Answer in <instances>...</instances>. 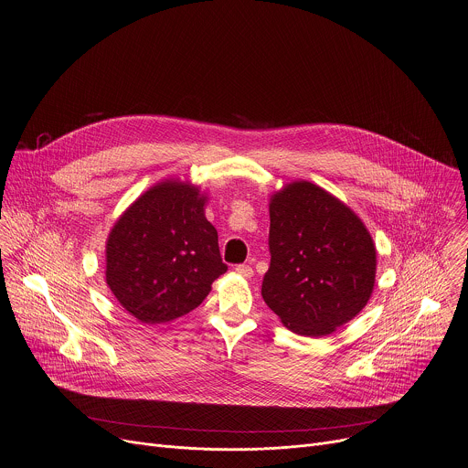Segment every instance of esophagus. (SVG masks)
Instances as JSON below:
<instances>
[{"label":"esophagus","instance_id":"esophagus-1","mask_svg":"<svg viewBox=\"0 0 468 468\" xmlns=\"http://www.w3.org/2000/svg\"><path fill=\"white\" fill-rule=\"evenodd\" d=\"M235 271H237L240 277H244V279H251V277H253V268L248 266V264H239V266L235 268Z\"/></svg>","mask_w":468,"mask_h":468}]
</instances>
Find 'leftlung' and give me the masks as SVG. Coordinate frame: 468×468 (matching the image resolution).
<instances>
[{
    "label": "left lung",
    "instance_id": "8db88e82",
    "mask_svg": "<svg viewBox=\"0 0 468 468\" xmlns=\"http://www.w3.org/2000/svg\"><path fill=\"white\" fill-rule=\"evenodd\" d=\"M270 270L262 298L302 336H325L367 303L376 250L364 222L325 189L300 181L270 204Z\"/></svg>",
    "mask_w": 468,
    "mask_h": 468
}]
</instances>
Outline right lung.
<instances>
[{"mask_svg":"<svg viewBox=\"0 0 468 468\" xmlns=\"http://www.w3.org/2000/svg\"><path fill=\"white\" fill-rule=\"evenodd\" d=\"M204 200L187 183H161L121 215L108 237L106 283L143 324L193 311L228 271Z\"/></svg>","mask_w":468,"mask_h":468,"instance_id":"add662e5","label":"right lung"}]
</instances>
